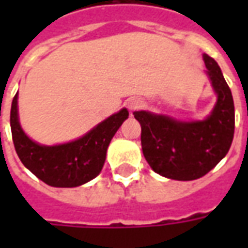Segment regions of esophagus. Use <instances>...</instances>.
Masks as SVG:
<instances>
[{
    "label": "esophagus",
    "instance_id": "34e87169",
    "mask_svg": "<svg viewBox=\"0 0 248 248\" xmlns=\"http://www.w3.org/2000/svg\"><path fill=\"white\" fill-rule=\"evenodd\" d=\"M142 105H143V102L140 101V98H131V99L127 101V108L131 110V111H134L137 108H142Z\"/></svg>",
    "mask_w": 248,
    "mask_h": 248
}]
</instances>
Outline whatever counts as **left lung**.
Instances as JSON below:
<instances>
[{
  "instance_id": "8db88e82",
  "label": "left lung",
  "mask_w": 248,
  "mask_h": 248,
  "mask_svg": "<svg viewBox=\"0 0 248 248\" xmlns=\"http://www.w3.org/2000/svg\"><path fill=\"white\" fill-rule=\"evenodd\" d=\"M206 74L217 102L202 121H181L146 110L134 111L140 124V143L146 161L162 177L194 181L206 175L229 153L234 138L232 94L218 63L203 54Z\"/></svg>"
}]
</instances>
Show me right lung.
Listing matches in <instances>:
<instances>
[{"mask_svg": "<svg viewBox=\"0 0 248 248\" xmlns=\"http://www.w3.org/2000/svg\"><path fill=\"white\" fill-rule=\"evenodd\" d=\"M127 118L129 111L124 108L78 140L61 145H41L21 127L17 93L12 102L10 127L17 155L28 170L49 186L77 187L101 172L110 140Z\"/></svg>", "mask_w": 248, "mask_h": 248, "instance_id": "add662e5", "label": "right lung"}]
</instances>
